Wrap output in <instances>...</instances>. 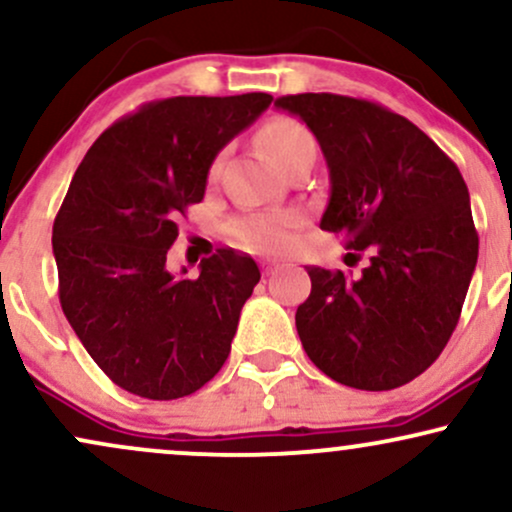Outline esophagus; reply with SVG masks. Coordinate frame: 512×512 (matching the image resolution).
Listing matches in <instances>:
<instances>
[{
  "instance_id": "1",
  "label": "esophagus",
  "mask_w": 512,
  "mask_h": 512,
  "mask_svg": "<svg viewBox=\"0 0 512 512\" xmlns=\"http://www.w3.org/2000/svg\"><path fill=\"white\" fill-rule=\"evenodd\" d=\"M262 269H264V274L269 276V274H274L276 269H279V264H274V262H264V267H262Z\"/></svg>"
}]
</instances>
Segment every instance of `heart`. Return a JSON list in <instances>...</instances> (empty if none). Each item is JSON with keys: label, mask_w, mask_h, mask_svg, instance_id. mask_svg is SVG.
<instances>
[{"label": "heart", "mask_w": 512, "mask_h": 512, "mask_svg": "<svg viewBox=\"0 0 512 512\" xmlns=\"http://www.w3.org/2000/svg\"><path fill=\"white\" fill-rule=\"evenodd\" d=\"M262 146L269 156L286 168L303 151L315 149V137L310 129L291 117H274L260 132ZM221 158L211 166V178L219 175ZM303 226V216L298 211H264V214L238 216L231 221V236L240 245L260 252H286L296 245V233Z\"/></svg>", "instance_id": "heart-1"}]
</instances>
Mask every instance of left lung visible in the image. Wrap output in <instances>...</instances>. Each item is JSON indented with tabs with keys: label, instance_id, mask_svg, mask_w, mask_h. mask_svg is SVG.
<instances>
[{
	"label": "left lung",
	"instance_id": "left-lung-1",
	"mask_svg": "<svg viewBox=\"0 0 512 512\" xmlns=\"http://www.w3.org/2000/svg\"><path fill=\"white\" fill-rule=\"evenodd\" d=\"M301 117L330 168L320 228L366 250L361 274L308 267L296 310L305 354L356 390H395L440 356L479 257L460 170L407 117L337 93L276 98Z\"/></svg>",
	"mask_w": 512,
	"mask_h": 512
}]
</instances>
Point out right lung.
<instances>
[{
    "label": "right lung",
    "instance_id": "add662e5",
    "mask_svg": "<svg viewBox=\"0 0 512 512\" xmlns=\"http://www.w3.org/2000/svg\"><path fill=\"white\" fill-rule=\"evenodd\" d=\"M269 103V93L151 101L105 129L76 168L52 226L60 303L88 356L132 395H192L231 354L260 281L255 260L221 248L197 279H175L166 257L216 154Z\"/></svg>",
    "mask_w": 512,
    "mask_h": 512
}]
</instances>
